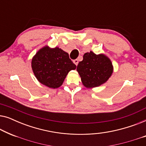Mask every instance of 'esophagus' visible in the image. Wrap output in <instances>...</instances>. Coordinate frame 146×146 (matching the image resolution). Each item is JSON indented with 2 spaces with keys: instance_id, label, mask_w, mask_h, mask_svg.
Masks as SVG:
<instances>
[{
  "instance_id": "obj_1",
  "label": "esophagus",
  "mask_w": 146,
  "mask_h": 146,
  "mask_svg": "<svg viewBox=\"0 0 146 146\" xmlns=\"http://www.w3.org/2000/svg\"><path fill=\"white\" fill-rule=\"evenodd\" d=\"M74 63L76 65H78V60L77 59H76V60H74Z\"/></svg>"
}]
</instances>
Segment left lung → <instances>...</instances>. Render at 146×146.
Wrapping results in <instances>:
<instances>
[{"mask_svg": "<svg viewBox=\"0 0 146 146\" xmlns=\"http://www.w3.org/2000/svg\"><path fill=\"white\" fill-rule=\"evenodd\" d=\"M76 70L82 84L87 88L98 87L106 82L112 74L113 67L110 59L104 54H96L93 52L85 53Z\"/></svg>", "mask_w": 146, "mask_h": 146, "instance_id": "left-lung-1", "label": "left lung"}]
</instances>
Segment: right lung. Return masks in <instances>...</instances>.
Instances as JSON below:
<instances>
[{
  "label": "right lung",
  "mask_w": 146,
  "mask_h": 146,
  "mask_svg": "<svg viewBox=\"0 0 146 146\" xmlns=\"http://www.w3.org/2000/svg\"><path fill=\"white\" fill-rule=\"evenodd\" d=\"M31 66L38 81L52 89L61 86L69 72L76 68L67 52L47 45L34 56Z\"/></svg>",
  "instance_id": "right-lung-1"
}]
</instances>
